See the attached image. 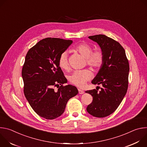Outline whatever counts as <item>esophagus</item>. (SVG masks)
I'll list each match as a JSON object with an SVG mask.
<instances>
[{
    "instance_id": "1",
    "label": "esophagus",
    "mask_w": 147,
    "mask_h": 147,
    "mask_svg": "<svg viewBox=\"0 0 147 147\" xmlns=\"http://www.w3.org/2000/svg\"><path fill=\"white\" fill-rule=\"evenodd\" d=\"M78 93H79L80 94H82L84 93V91H82V90H81L78 89Z\"/></svg>"
}]
</instances>
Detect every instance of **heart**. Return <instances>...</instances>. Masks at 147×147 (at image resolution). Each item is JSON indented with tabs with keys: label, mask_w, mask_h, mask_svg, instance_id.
<instances>
[{
	"label": "heart",
	"mask_w": 147,
	"mask_h": 147,
	"mask_svg": "<svg viewBox=\"0 0 147 147\" xmlns=\"http://www.w3.org/2000/svg\"><path fill=\"white\" fill-rule=\"evenodd\" d=\"M75 50L87 59L88 65L94 69L100 68L103 63L104 55L100 49H96L92 52L91 45L81 43L77 45ZM59 66L63 69L67 70L69 67L68 54L67 52L61 53L58 59ZM92 77V72L88 69L75 70L69 77V80L73 84L81 87L90 81Z\"/></svg>",
	"instance_id": "heart-1"
}]
</instances>
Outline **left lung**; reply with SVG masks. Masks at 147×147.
Returning a JSON list of instances; mask_svg holds the SVG:
<instances>
[{
  "mask_svg": "<svg viewBox=\"0 0 147 147\" xmlns=\"http://www.w3.org/2000/svg\"><path fill=\"white\" fill-rule=\"evenodd\" d=\"M88 38L99 45L104 60L91 81L93 84L102 86L100 91L94 89L86 91L93 97L87 111L94 117H105L116 111L127 92L129 64L125 51L118 42L102 34Z\"/></svg>",
  "mask_w": 147,
  "mask_h": 147,
  "instance_id": "1",
  "label": "left lung"
}]
</instances>
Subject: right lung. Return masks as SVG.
<instances>
[{
	"instance_id": "obj_1",
	"label": "right lung",
	"mask_w": 147,
	"mask_h": 147,
	"mask_svg": "<svg viewBox=\"0 0 147 147\" xmlns=\"http://www.w3.org/2000/svg\"><path fill=\"white\" fill-rule=\"evenodd\" d=\"M72 42L71 40L47 38L26 55L22 73L24 93L33 110L46 119L61 116L68 100L78 93L74 86H63L67 80L58 64L60 55ZM54 86H58L57 92L53 88Z\"/></svg>"
}]
</instances>
